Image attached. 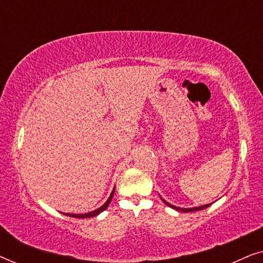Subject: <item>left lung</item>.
<instances>
[{"mask_svg": "<svg viewBox=\"0 0 263 263\" xmlns=\"http://www.w3.org/2000/svg\"><path fill=\"white\" fill-rule=\"evenodd\" d=\"M161 200L164 201V203L166 204V206L171 207V208H174V210H176V211H179V212H184V213H186V212H195V211L204 210V208H207V207H210V206H211V203H208V204H204V206H200V207H194V208H181V207H176V206H174V204H171V203L166 202V201H165L164 199H161Z\"/></svg>", "mask_w": 263, "mask_h": 263, "instance_id": "left-lung-1", "label": "left lung"}]
</instances>
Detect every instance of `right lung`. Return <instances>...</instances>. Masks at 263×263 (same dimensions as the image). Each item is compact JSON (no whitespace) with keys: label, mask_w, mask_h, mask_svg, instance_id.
<instances>
[{"label":"right lung","mask_w":263,"mask_h":263,"mask_svg":"<svg viewBox=\"0 0 263 263\" xmlns=\"http://www.w3.org/2000/svg\"><path fill=\"white\" fill-rule=\"evenodd\" d=\"M114 193H115V189L112 190V193H111V195L109 196V199H107L106 202L104 203L102 207H99L98 210L92 211V212H89V213H85V214H70V213H66V215H68V217H73V218H92V217H96V215H98L99 213H102L103 211L106 210L107 206H109V203L111 202V200H112Z\"/></svg>","instance_id":"right-lung-1"}]
</instances>
